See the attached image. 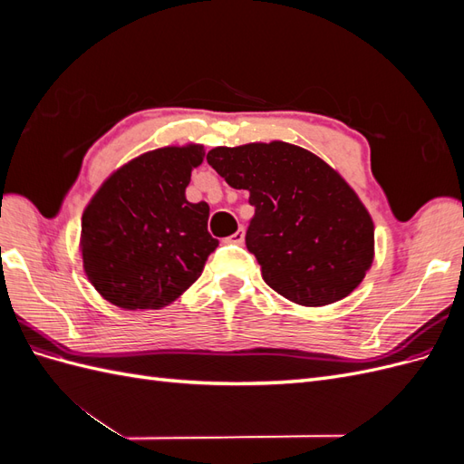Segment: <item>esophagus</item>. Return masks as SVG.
<instances>
[{
	"label": "esophagus",
	"mask_w": 464,
	"mask_h": 464,
	"mask_svg": "<svg viewBox=\"0 0 464 464\" xmlns=\"http://www.w3.org/2000/svg\"><path fill=\"white\" fill-rule=\"evenodd\" d=\"M244 237H246V230H244V228H237V230L228 237V242H230V244H244Z\"/></svg>",
	"instance_id": "34e87169"
}]
</instances>
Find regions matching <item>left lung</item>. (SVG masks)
Masks as SVG:
<instances>
[{"mask_svg": "<svg viewBox=\"0 0 464 464\" xmlns=\"http://www.w3.org/2000/svg\"><path fill=\"white\" fill-rule=\"evenodd\" d=\"M207 162L256 208L246 246L280 296L300 305L346 298L373 259V222L356 193L310 150L283 141L217 147Z\"/></svg>", "mask_w": 464, "mask_h": 464, "instance_id": "8db88e82", "label": "left lung"}]
</instances>
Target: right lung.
<instances>
[{
    "mask_svg": "<svg viewBox=\"0 0 464 464\" xmlns=\"http://www.w3.org/2000/svg\"><path fill=\"white\" fill-rule=\"evenodd\" d=\"M203 147H164L111 174L82 213L81 256L92 286L123 310H159L203 273L218 246L208 205L189 203Z\"/></svg>",
    "mask_w": 464,
    "mask_h": 464,
    "instance_id": "obj_1",
    "label": "right lung"
}]
</instances>
